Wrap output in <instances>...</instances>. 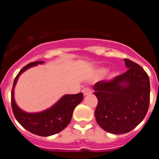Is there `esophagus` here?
Here are the masks:
<instances>
[{
	"label": "esophagus",
	"instance_id": "obj_1",
	"mask_svg": "<svg viewBox=\"0 0 159 159\" xmlns=\"http://www.w3.org/2000/svg\"><path fill=\"white\" fill-rule=\"evenodd\" d=\"M82 92L84 93V95H90V94H92V90H91V88H84V89L82 90Z\"/></svg>",
	"mask_w": 159,
	"mask_h": 159
}]
</instances>
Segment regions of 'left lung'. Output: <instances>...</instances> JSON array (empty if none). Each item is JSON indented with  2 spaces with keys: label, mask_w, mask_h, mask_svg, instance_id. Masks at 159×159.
I'll return each mask as SVG.
<instances>
[{
  "label": "left lung",
  "mask_w": 159,
  "mask_h": 159,
  "mask_svg": "<svg viewBox=\"0 0 159 159\" xmlns=\"http://www.w3.org/2000/svg\"><path fill=\"white\" fill-rule=\"evenodd\" d=\"M128 70L111 81L94 85L98 99L97 123L111 134H125L135 128L148 111L150 80L143 67L124 59Z\"/></svg>",
  "instance_id": "obj_1"
}]
</instances>
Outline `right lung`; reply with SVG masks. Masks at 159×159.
Returning <instances> with one entry per match:
<instances>
[{
    "mask_svg": "<svg viewBox=\"0 0 159 159\" xmlns=\"http://www.w3.org/2000/svg\"><path fill=\"white\" fill-rule=\"evenodd\" d=\"M43 61L29 63L22 68L14 80L11 92V104L13 115L24 128L29 132L40 136H50L57 134L69 124L72 117L73 111L80 103L84 98L83 93L66 95L58 102L44 111L39 113H27L20 110L14 100V87L20 75L31 67L43 64Z\"/></svg>",
    "mask_w": 159,
    "mask_h": 159,
    "instance_id": "obj_1",
    "label": "right lung"
}]
</instances>
